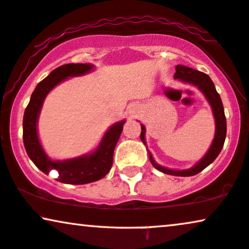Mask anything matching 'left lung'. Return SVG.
<instances>
[{"instance_id":"8db88e82","label":"left lung","mask_w":249,"mask_h":249,"mask_svg":"<svg viewBox=\"0 0 249 249\" xmlns=\"http://www.w3.org/2000/svg\"><path fill=\"white\" fill-rule=\"evenodd\" d=\"M175 79H179L184 83L192 84L194 86H196L201 92L203 93V95L206 96V99L208 100L209 105L212 106L213 117H215V124H216V131H215V137H213V143L210 146L208 153L204 155L199 162L196 163L194 166H192L191 169L187 170H171L164 166H161L157 164L155 160L153 159V155L148 150L149 154V160L153 166L159 171L163 172L166 175H172V176H179V177H190V176L197 175L199 172L202 171L203 169H206L207 166L215 161L216 157L218 156V154L221 153L223 146H224V141L226 137V118L224 114V107H223L221 96L217 93L215 85H213V80L210 79L208 74L203 73L194 69H191L185 65H177L176 67V72L174 75ZM144 133H146V128L142 124H141V134L140 139L142 142L146 144V140H144Z\"/></svg>"}]
</instances>
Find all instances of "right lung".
<instances>
[{"label":"right lung","mask_w":249,"mask_h":249,"mask_svg":"<svg viewBox=\"0 0 249 249\" xmlns=\"http://www.w3.org/2000/svg\"><path fill=\"white\" fill-rule=\"evenodd\" d=\"M92 64H65L49 73L32 93L30 103L26 107L23 119V140L28 157L43 174L48 175L52 170L58 172L57 180L64 184L83 185L99 180L105 177L111 169L114 160V150L118 142L125 121L112 125L103 135L101 142L95 152L77 159L65 161L50 160L41 146L37 137V118L47 94L69 77H78L93 70Z\"/></svg>","instance_id":"obj_1"}]
</instances>
